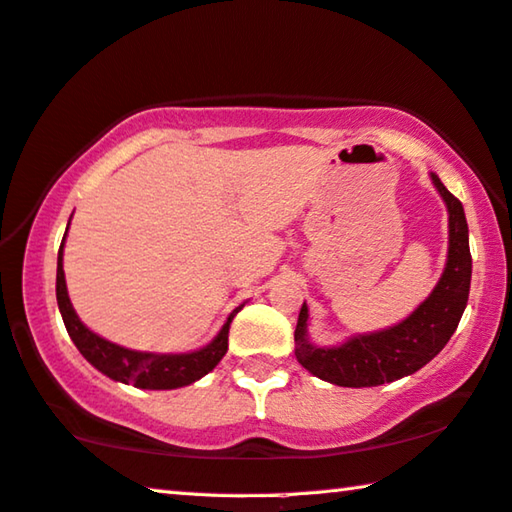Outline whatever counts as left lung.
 Here are the masks:
<instances>
[{"instance_id":"obj_1","label":"left lung","mask_w":512,"mask_h":512,"mask_svg":"<svg viewBox=\"0 0 512 512\" xmlns=\"http://www.w3.org/2000/svg\"><path fill=\"white\" fill-rule=\"evenodd\" d=\"M449 209V259L433 294L399 326L360 335L337 348L307 342V307L296 323V358L316 378L339 387H376L419 371L442 351L465 312L472 282V253L460 200L431 173Z\"/></svg>"}]
</instances>
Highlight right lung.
Masks as SVG:
<instances>
[{
	"instance_id": "obj_1",
	"label": "right lung",
	"mask_w": 512,
	"mask_h": 512,
	"mask_svg": "<svg viewBox=\"0 0 512 512\" xmlns=\"http://www.w3.org/2000/svg\"><path fill=\"white\" fill-rule=\"evenodd\" d=\"M70 225V223H68ZM66 241V237H63ZM56 300H59V310L66 323L68 335L79 353L100 369L104 376L120 383H132L141 389H175L196 383L198 378L212 371L218 362L223 360L227 351V332H230V323L241 307H237L230 314V319L218 332V337L212 344L200 348L196 353H182V355H154V353H139L129 351V348L116 346L107 342V339L97 337L95 332L88 330L84 323L79 321L68 298L66 289V275H63V243L59 248V262H56Z\"/></svg>"
}]
</instances>
